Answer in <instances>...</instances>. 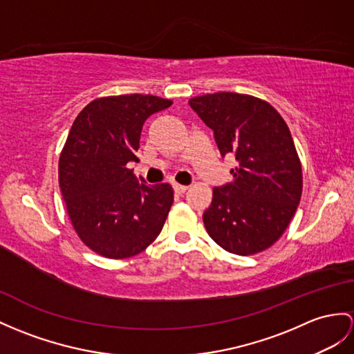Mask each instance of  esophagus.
Listing matches in <instances>:
<instances>
[{
  "instance_id": "esophagus-1",
  "label": "esophagus",
  "mask_w": 354,
  "mask_h": 354,
  "mask_svg": "<svg viewBox=\"0 0 354 354\" xmlns=\"http://www.w3.org/2000/svg\"><path fill=\"white\" fill-rule=\"evenodd\" d=\"M172 187H174V191L177 192V194H185L186 191H187V186H185V185H177V183H174V186H172Z\"/></svg>"
}]
</instances>
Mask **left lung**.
<instances>
[{
  "mask_svg": "<svg viewBox=\"0 0 354 354\" xmlns=\"http://www.w3.org/2000/svg\"><path fill=\"white\" fill-rule=\"evenodd\" d=\"M189 105L213 131L221 156L237 160L231 183L213 189L203 214L207 232L231 254L264 251L287 230L301 195V167L287 123L269 103L246 94H205Z\"/></svg>",
  "mask_w": 354,
  "mask_h": 354,
  "instance_id": "obj_1",
  "label": "left lung"
}]
</instances>
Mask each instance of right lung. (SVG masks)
<instances>
[{"instance_id":"add662e5","label":"right lung","mask_w":354,"mask_h":354,"mask_svg":"<svg viewBox=\"0 0 354 354\" xmlns=\"http://www.w3.org/2000/svg\"><path fill=\"white\" fill-rule=\"evenodd\" d=\"M171 105L151 94L103 97L72 124L59 156V189L77 236L99 255L133 257L162 231L172 187L138 180L127 163L138 162L145 120Z\"/></svg>"}]
</instances>
